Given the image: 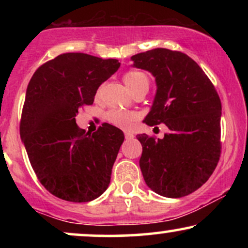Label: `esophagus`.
I'll list each match as a JSON object with an SVG mask.
<instances>
[{"label": "esophagus", "mask_w": 248, "mask_h": 248, "mask_svg": "<svg viewBox=\"0 0 248 248\" xmlns=\"http://www.w3.org/2000/svg\"><path fill=\"white\" fill-rule=\"evenodd\" d=\"M124 138H126V140H132V139L134 138V134L129 133V132H126V133H124Z\"/></svg>", "instance_id": "obj_1"}]
</instances>
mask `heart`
Wrapping results in <instances>:
<instances>
[{
    "mask_svg": "<svg viewBox=\"0 0 248 248\" xmlns=\"http://www.w3.org/2000/svg\"><path fill=\"white\" fill-rule=\"evenodd\" d=\"M124 81L133 94L143 88H149V79L147 75H144L141 71H128L127 73H124ZM99 92L100 91H98V94ZM138 118L139 115L136 113L120 109H110L106 114V119L109 124L119 128H124V129L132 127Z\"/></svg>",
    "mask_w": 248,
    "mask_h": 248,
    "instance_id": "heart-1",
    "label": "heart"
}]
</instances>
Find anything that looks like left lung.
Here are the masks:
<instances>
[{
  "label": "left lung",
  "instance_id": "1",
  "mask_svg": "<svg viewBox=\"0 0 248 248\" xmlns=\"http://www.w3.org/2000/svg\"><path fill=\"white\" fill-rule=\"evenodd\" d=\"M133 66L155 77V99L144 119L148 126L164 124L170 132L156 140L138 135L140 168L146 184L168 198L199 189L220 157L221 102L215 86L189 56L154 49L130 58Z\"/></svg>",
  "mask_w": 248,
  "mask_h": 248
}]
</instances>
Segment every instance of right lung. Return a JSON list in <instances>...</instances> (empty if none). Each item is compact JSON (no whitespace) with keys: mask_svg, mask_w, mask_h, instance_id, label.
<instances>
[{"mask_svg":"<svg viewBox=\"0 0 248 248\" xmlns=\"http://www.w3.org/2000/svg\"><path fill=\"white\" fill-rule=\"evenodd\" d=\"M119 67L118 59L62 53L39 66L28 85L19 133L36 176L56 197L85 203L109 186L124 133L109 124L85 133L76 116Z\"/></svg>","mask_w":248,"mask_h":248,"instance_id":"add662e5","label":"right lung"}]
</instances>
